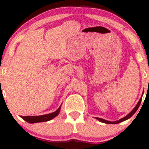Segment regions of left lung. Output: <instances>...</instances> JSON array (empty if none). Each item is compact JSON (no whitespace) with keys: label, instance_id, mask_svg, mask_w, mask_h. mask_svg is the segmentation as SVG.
Segmentation results:
<instances>
[{"label":"left lung","instance_id":"8db88e82","mask_svg":"<svg viewBox=\"0 0 149 149\" xmlns=\"http://www.w3.org/2000/svg\"><path fill=\"white\" fill-rule=\"evenodd\" d=\"M141 98L140 99L139 101V102H138L137 104H136V107H135L134 108V109H133V110L132 111H131L130 113L128 114V115L126 116L125 117H124V118H123L120 119L119 120L115 121V122H111V121L106 120H104V119H102V118H96V119L98 120H100V122L104 123H107V124H118V123H119L123 122V121L129 119L130 118L132 117V116L134 115V114L135 113V112H136V111H137V109H139V106H140V104H141Z\"/></svg>","mask_w":149,"mask_h":149}]
</instances>
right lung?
Instances as JSON below:
<instances>
[{"label":"right lung","mask_w":149,"mask_h":149,"mask_svg":"<svg viewBox=\"0 0 149 149\" xmlns=\"http://www.w3.org/2000/svg\"><path fill=\"white\" fill-rule=\"evenodd\" d=\"M61 107L57 109L56 111L51 113L49 114H45V115L42 116H20L22 119L24 120L26 122L29 123H40V122H46L56 117L58 114L59 113L60 111Z\"/></svg>","instance_id":"obj_1"}]
</instances>
